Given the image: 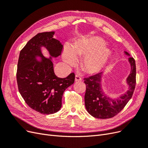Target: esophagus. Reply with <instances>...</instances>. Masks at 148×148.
Wrapping results in <instances>:
<instances>
[{"label": "esophagus", "instance_id": "34e87169", "mask_svg": "<svg viewBox=\"0 0 148 148\" xmlns=\"http://www.w3.org/2000/svg\"><path fill=\"white\" fill-rule=\"evenodd\" d=\"M82 79L81 77H80L79 75H75V82H80V81H82Z\"/></svg>", "mask_w": 148, "mask_h": 148}]
</instances>
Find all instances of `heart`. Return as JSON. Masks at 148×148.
Segmentation results:
<instances>
[{"label":"heart","instance_id":"obj_1","mask_svg":"<svg viewBox=\"0 0 148 148\" xmlns=\"http://www.w3.org/2000/svg\"><path fill=\"white\" fill-rule=\"evenodd\" d=\"M105 41L98 36H92L64 47L62 58L66 64L73 65L77 59L84 56L81 62L82 69L88 73H96L107 64L110 57V49L105 47Z\"/></svg>","mask_w":148,"mask_h":148}]
</instances>
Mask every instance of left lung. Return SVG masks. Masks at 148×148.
<instances>
[{
	"instance_id": "obj_1",
	"label": "left lung",
	"mask_w": 148,
	"mask_h": 148,
	"mask_svg": "<svg viewBox=\"0 0 148 148\" xmlns=\"http://www.w3.org/2000/svg\"><path fill=\"white\" fill-rule=\"evenodd\" d=\"M128 56L130 55L124 52ZM131 71L127 78L128 90L115 99L107 96L103 91L101 81L102 72L84 78L86 86L84 95V104L88 112L92 117L106 119L114 117L122 110L130 100L136 85V64L133 57L128 58Z\"/></svg>"
}]
</instances>
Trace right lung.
<instances>
[{
    "instance_id": "add662e5",
    "label": "right lung",
    "mask_w": 148,
    "mask_h": 148,
    "mask_svg": "<svg viewBox=\"0 0 148 148\" xmlns=\"http://www.w3.org/2000/svg\"><path fill=\"white\" fill-rule=\"evenodd\" d=\"M54 33H38L31 39L20 51L17 65L16 80L20 95L31 109L46 115L60 109L64 92L73 84L75 77L74 73L64 78L55 75L52 59L60 56L63 45L53 38ZM42 47L48 51L49 58L43 56Z\"/></svg>"
}]
</instances>
